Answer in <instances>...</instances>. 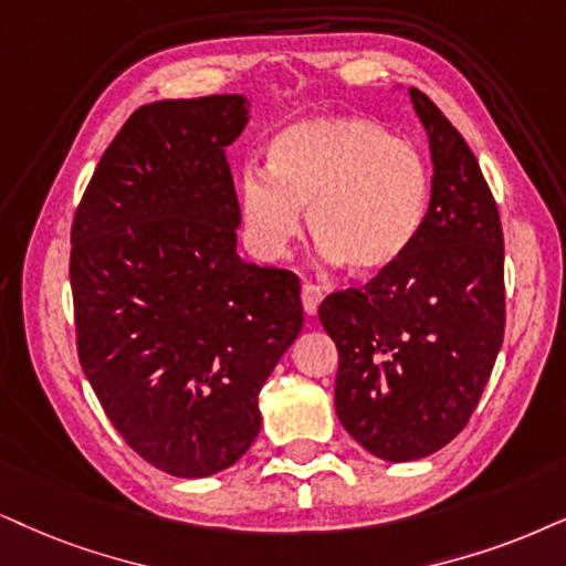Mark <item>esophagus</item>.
<instances>
[{"label": "esophagus", "instance_id": "34e87169", "mask_svg": "<svg viewBox=\"0 0 566 566\" xmlns=\"http://www.w3.org/2000/svg\"><path fill=\"white\" fill-rule=\"evenodd\" d=\"M321 300H324V290H321L318 284L305 282L303 284V311L307 313V316H316Z\"/></svg>", "mask_w": 566, "mask_h": 566}]
</instances>
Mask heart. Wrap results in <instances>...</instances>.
Listing matches in <instances>:
<instances>
[{"instance_id": "obj_1", "label": "heart", "mask_w": 566, "mask_h": 566, "mask_svg": "<svg viewBox=\"0 0 566 566\" xmlns=\"http://www.w3.org/2000/svg\"><path fill=\"white\" fill-rule=\"evenodd\" d=\"M431 164L412 143L363 117H318L271 140L269 171L240 175V211L250 240L282 255L307 227L326 259L374 276L402 259L431 206Z\"/></svg>"}]
</instances>
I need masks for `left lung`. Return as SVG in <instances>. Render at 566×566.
Returning a JSON list of instances; mask_svg holds the SVG:
<instances>
[{
	"label": "left lung",
	"instance_id": "1",
	"mask_svg": "<svg viewBox=\"0 0 566 566\" xmlns=\"http://www.w3.org/2000/svg\"><path fill=\"white\" fill-rule=\"evenodd\" d=\"M410 96L433 159L423 230L395 266L318 307L339 353L336 415L389 462L439 452L468 426L506 324L496 200L460 130L423 91Z\"/></svg>",
	"mask_w": 566,
	"mask_h": 566
}]
</instances>
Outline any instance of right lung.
<instances>
[{"label":"right lung","instance_id":"1","mask_svg":"<svg viewBox=\"0 0 566 566\" xmlns=\"http://www.w3.org/2000/svg\"><path fill=\"white\" fill-rule=\"evenodd\" d=\"M248 109L238 93L135 109L70 230L83 374L127 447L177 478L213 475L248 452L261 386L303 328L300 279L234 253L224 148Z\"/></svg>","mask_w":566,"mask_h":566}]
</instances>
